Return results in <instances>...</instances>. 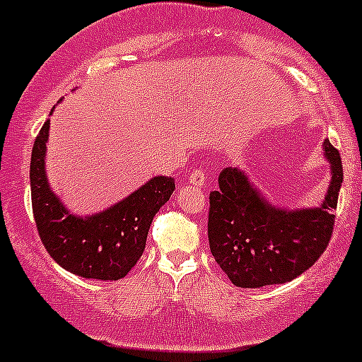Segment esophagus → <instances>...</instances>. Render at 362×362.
<instances>
[{"label": "esophagus", "mask_w": 362, "mask_h": 362, "mask_svg": "<svg viewBox=\"0 0 362 362\" xmlns=\"http://www.w3.org/2000/svg\"><path fill=\"white\" fill-rule=\"evenodd\" d=\"M205 173H203V170H200V169H194L192 174H189V177H188V182L192 186H197V188H202L203 185H205Z\"/></svg>", "instance_id": "34e87169"}]
</instances>
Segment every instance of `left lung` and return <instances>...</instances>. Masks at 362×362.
I'll use <instances>...</instances> for the list:
<instances>
[{
    "instance_id": "obj_1",
    "label": "left lung",
    "mask_w": 362,
    "mask_h": 362,
    "mask_svg": "<svg viewBox=\"0 0 362 362\" xmlns=\"http://www.w3.org/2000/svg\"><path fill=\"white\" fill-rule=\"evenodd\" d=\"M323 145L332 181L315 209H275L243 170L226 168L221 173L218 189L209 197V245L234 286L257 289L289 282L325 253L334 234L344 170L339 150L328 140Z\"/></svg>"
}]
</instances>
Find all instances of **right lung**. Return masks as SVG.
<instances>
[{
    "label": "right lung",
    "mask_w": 362,
    "mask_h": 362,
    "mask_svg": "<svg viewBox=\"0 0 362 362\" xmlns=\"http://www.w3.org/2000/svg\"><path fill=\"white\" fill-rule=\"evenodd\" d=\"M49 119L35 136L30 157L32 212L40 241L64 270L83 279L119 280L140 259L150 224L174 192V180L152 177L147 185L92 217L64 209L47 185L44 170Z\"/></svg>",
    "instance_id": "right-lung-1"
}]
</instances>
